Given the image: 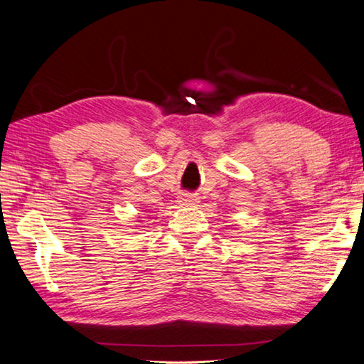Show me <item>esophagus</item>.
Returning <instances> with one entry per match:
<instances>
[{"label": "esophagus", "mask_w": 364, "mask_h": 364, "mask_svg": "<svg viewBox=\"0 0 364 364\" xmlns=\"http://www.w3.org/2000/svg\"><path fill=\"white\" fill-rule=\"evenodd\" d=\"M198 201H200L198 196L192 193H182L178 196V205L181 206H195Z\"/></svg>", "instance_id": "obj_1"}]
</instances>
